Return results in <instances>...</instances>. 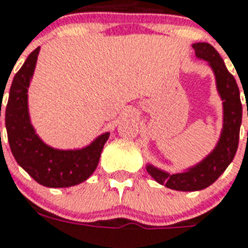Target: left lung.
<instances>
[{
    "label": "left lung",
    "mask_w": 248,
    "mask_h": 248,
    "mask_svg": "<svg viewBox=\"0 0 248 248\" xmlns=\"http://www.w3.org/2000/svg\"><path fill=\"white\" fill-rule=\"evenodd\" d=\"M193 48L198 58L204 59L211 65L216 77L217 91L224 100V124L219 143L202 162L185 172L170 175L153 166H147L149 175L159 184L183 192H193L207 188L219 179L220 175L234 158L238 148L239 128L242 124V103L239 97V89L233 75H231L225 67L219 52L207 42L194 44Z\"/></svg>",
    "instance_id": "obj_1"
}]
</instances>
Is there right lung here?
<instances>
[{
	"label": "right lung",
	"instance_id": "add662e5",
	"mask_svg": "<svg viewBox=\"0 0 248 248\" xmlns=\"http://www.w3.org/2000/svg\"><path fill=\"white\" fill-rule=\"evenodd\" d=\"M40 47L33 50L10 87L5 124L10 148L16 162L38 183L48 188H67L89 179L95 171L108 132L78 151H59L48 147L36 135L28 113V87ZM1 112V108H0Z\"/></svg>",
	"mask_w": 248,
	"mask_h": 248
}]
</instances>
